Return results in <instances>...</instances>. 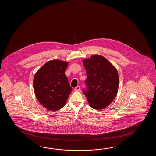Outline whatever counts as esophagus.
<instances>
[{
	"label": "esophagus",
	"instance_id": "34e87169",
	"mask_svg": "<svg viewBox=\"0 0 156 156\" xmlns=\"http://www.w3.org/2000/svg\"><path fill=\"white\" fill-rule=\"evenodd\" d=\"M74 90H75V91H79L80 90V86H77V87H76L75 89H74Z\"/></svg>",
	"mask_w": 156,
	"mask_h": 156
}]
</instances>
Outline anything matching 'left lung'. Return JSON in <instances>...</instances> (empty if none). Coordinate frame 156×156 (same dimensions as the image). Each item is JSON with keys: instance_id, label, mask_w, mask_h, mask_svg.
<instances>
[{"instance_id": "obj_1", "label": "left lung", "mask_w": 156, "mask_h": 156, "mask_svg": "<svg viewBox=\"0 0 156 156\" xmlns=\"http://www.w3.org/2000/svg\"><path fill=\"white\" fill-rule=\"evenodd\" d=\"M83 64L87 75V91L83 90L90 106L101 110L109 105L116 96L119 87V75L116 68L99 55L84 58Z\"/></svg>"}]
</instances>
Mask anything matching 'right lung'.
<instances>
[{"instance_id": "add662e5", "label": "right lung", "mask_w": 156, "mask_h": 156, "mask_svg": "<svg viewBox=\"0 0 156 156\" xmlns=\"http://www.w3.org/2000/svg\"><path fill=\"white\" fill-rule=\"evenodd\" d=\"M69 62L51 60L37 71L33 89L37 99L42 106L52 111L65 105L72 91L65 71Z\"/></svg>"}]
</instances>
